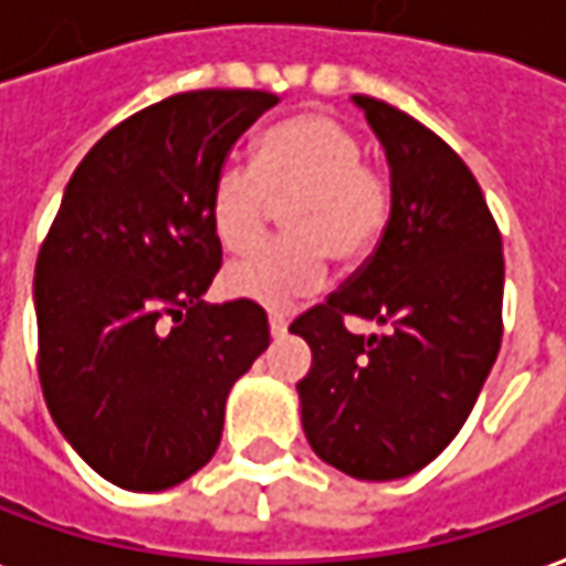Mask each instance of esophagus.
<instances>
[{
	"instance_id": "obj_1",
	"label": "esophagus",
	"mask_w": 566,
	"mask_h": 566,
	"mask_svg": "<svg viewBox=\"0 0 566 566\" xmlns=\"http://www.w3.org/2000/svg\"><path fill=\"white\" fill-rule=\"evenodd\" d=\"M270 334L272 339H282L287 334V322H284L282 315H270Z\"/></svg>"
}]
</instances>
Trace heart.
Masks as SVG:
<instances>
[{
	"label": "heart",
	"instance_id": "obj_1",
	"mask_svg": "<svg viewBox=\"0 0 566 566\" xmlns=\"http://www.w3.org/2000/svg\"><path fill=\"white\" fill-rule=\"evenodd\" d=\"M358 137L337 118L306 113L256 140L254 165L223 161L211 180L208 217L217 242L248 254L263 242L272 208H282L284 242L227 270V291L282 312L324 282V256L339 266L365 260L392 214L382 174L361 161Z\"/></svg>",
	"mask_w": 566,
	"mask_h": 566
}]
</instances>
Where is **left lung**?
<instances>
[{
	"instance_id": "obj_1",
	"label": "left lung",
	"mask_w": 566,
	"mask_h": 566,
	"mask_svg": "<svg viewBox=\"0 0 566 566\" xmlns=\"http://www.w3.org/2000/svg\"><path fill=\"white\" fill-rule=\"evenodd\" d=\"M389 161L392 214L367 256L291 334L312 349L296 382L318 460L358 481L420 472L469 420L503 343V239L465 161L417 118L355 94ZM346 314L387 324L349 335Z\"/></svg>"
}]
</instances>
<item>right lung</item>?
Returning a JSON list of instances; mask_svg holds the SVG:
<instances>
[{
    "label": "right lung",
    "mask_w": 566,
    "mask_h": 566,
    "mask_svg": "<svg viewBox=\"0 0 566 566\" xmlns=\"http://www.w3.org/2000/svg\"><path fill=\"white\" fill-rule=\"evenodd\" d=\"M270 91L174 94L104 134L35 260L39 382L66 444L109 484L168 490L214 457L229 389L270 346L220 270L208 192Z\"/></svg>",
    "instance_id": "add662e5"
}]
</instances>
